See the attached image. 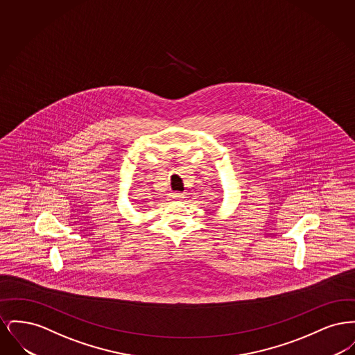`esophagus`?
<instances>
[{
	"label": "esophagus",
	"mask_w": 355,
	"mask_h": 355,
	"mask_svg": "<svg viewBox=\"0 0 355 355\" xmlns=\"http://www.w3.org/2000/svg\"><path fill=\"white\" fill-rule=\"evenodd\" d=\"M169 198L171 201H182V200L185 198V194H184V193L174 191V193H170Z\"/></svg>",
	"instance_id": "34e87169"
}]
</instances>
